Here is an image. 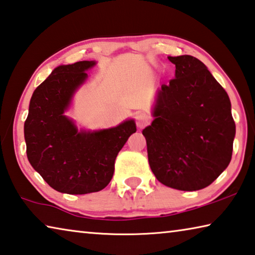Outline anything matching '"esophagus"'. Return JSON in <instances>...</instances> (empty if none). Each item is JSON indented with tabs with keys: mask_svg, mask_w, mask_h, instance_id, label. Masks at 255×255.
Instances as JSON below:
<instances>
[{
	"mask_svg": "<svg viewBox=\"0 0 255 255\" xmlns=\"http://www.w3.org/2000/svg\"><path fill=\"white\" fill-rule=\"evenodd\" d=\"M135 118H136L137 127H138V128H143L144 126H146L147 123H148V117L143 112L136 113Z\"/></svg>",
	"mask_w": 255,
	"mask_h": 255,
	"instance_id": "34e87169",
	"label": "esophagus"
}]
</instances>
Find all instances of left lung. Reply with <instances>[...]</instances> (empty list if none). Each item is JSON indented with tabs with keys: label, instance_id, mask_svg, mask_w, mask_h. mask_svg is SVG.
I'll use <instances>...</instances> for the list:
<instances>
[{
	"label": "left lung",
	"instance_id": "8db88e82",
	"mask_svg": "<svg viewBox=\"0 0 255 255\" xmlns=\"http://www.w3.org/2000/svg\"><path fill=\"white\" fill-rule=\"evenodd\" d=\"M175 78L162 85L154 120L143 129L148 163L156 179L179 191H199L228 167L236 126L228 94L203 62L168 56Z\"/></svg>",
	"mask_w": 255,
	"mask_h": 255
}]
</instances>
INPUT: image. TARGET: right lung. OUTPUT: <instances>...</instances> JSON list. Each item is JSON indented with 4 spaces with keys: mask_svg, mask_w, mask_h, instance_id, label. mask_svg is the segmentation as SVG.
I'll use <instances>...</instances> for the list:
<instances>
[{
    "mask_svg": "<svg viewBox=\"0 0 255 255\" xmlns=\"http://www.w3.org/2000/svg\"><path fill=\"white\" fill-rule=\"evenodd\" d=\"M95 61L59 66L36 88L25 121L27 157L43 179L60 193L88 194L102 191L115 172V161L135 121L96 131H78L63 115L72 96L87 78Z\"/></svg>",
    "mask_w": 255,
    "mask_h": 255,
    "instance_id": "add662e5",
    "label": "right lung"
}]
</instances>
